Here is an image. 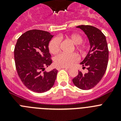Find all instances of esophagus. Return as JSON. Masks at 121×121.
Returning <instances> with one entry per match:
<instances>
[{
	"mask_svg": "<svg viewBox=\"0 0 121 121\" xmlns=\"http://www.w3.org/2000/svg\"><path fill=\"white\" fill-rule=\"evenodd\" d=\"M62 68H65V69H66V70L69 69V68H67V67H58V68H57V70H60V69H62Z\"/></svg>",
	"mask_w": 121,
	"mask_h": 121,
	"instance_id": "obj_1",
	"label": "esophagus"
}]
</instances>
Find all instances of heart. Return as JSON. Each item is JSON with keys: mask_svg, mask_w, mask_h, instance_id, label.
I'll return each instance as SVG.
<instances>
[{"mask_svg": "<svg viewBox=\"0 0 121 121\" xmlns=\"http://www.w3.org/2000/svg\"><path fill=\"white\" fill-rule=\"evenodd\" d=\"M70 40L75 45H79L83 41L82 37L78 34H73L69 36ZM60 39L59 37H54L51 40L49 43V50L51 53H57L60 49ZM77 48L82 50V47L80 46L77 47ZM78 60V56L75 54H67L60 53L54 57V64L59 67H69L75 64Z\"/></svg>", "mask_w": 121, "mask_h": 121, "instance_id": "obj_1", "label": "heart"}]
</instances>
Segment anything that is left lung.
I'll list each match as a JSON object with an SVG mask.
<instances>
[{
	"label": "left lung",
	"mask_w": 121,
	"mask_h": 121,
	"mask_svg": "<svg viewBox=\"0 0 121 121\" xmlns=\"http://www.w3.org/2000/svg\"><path fill=\"white\" fill-rule=\"evenodd\" d=\"M76 27L81 29L86 35L90 48L81 62L83 67H87L88 72L83 74L79 71L78 76L73 79V82L78 88L87 90L96 86L104 75L108 60V49L106 37L100 30L90 25Z\"/></svg>",
	"instance_id": "8db88e82"
}]
</instances>
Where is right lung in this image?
I'll use <instances>...</instances> for the list:
<instances>
[{"instance_id":"1","label":"right lung","mask_w":121,"mask_h":121,"mask_svg":"<svg viewBox=\"0 0 121 121\" xmlns=\"http://www.w3.org/2000/svg\"><path fill=\"white\" fill-rule=\"evenodd\" d=\"M53 37L48 31L29 30L19 37L15 46L14 60L18 75L23 84L34 92L49 90L56 79V69L44 71L45 67L52 63L48 46Z\"/></svg>"}]
</instances>
